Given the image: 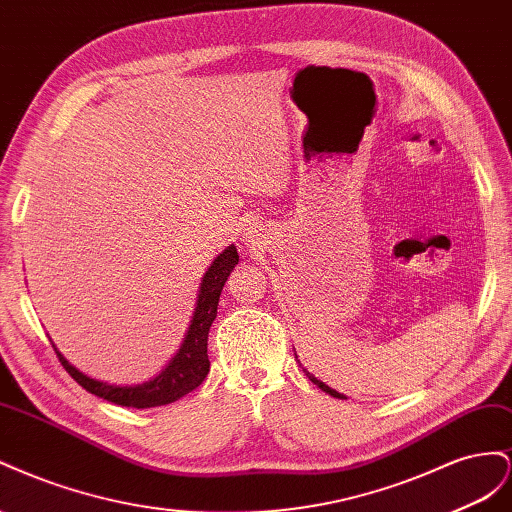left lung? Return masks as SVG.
<instances>
[{"instance_id":"obj_1","label":"left lung","mask_w":512,"mask_h":512,"mask_svg":"<svg viewBox=\"0 0 512 512\" xmlns=\"http://www.w3.org/2000/svg\"><path fill=\"white\" fill-rule=\"evenodd\" d=\"M296 358H298V356H296ZM304 373H306V375H309V379H311V382H313V384H315L317 388H321V390H324V392H328V394H330V397H337V399H345L341 392H337V390H332V388H330V386H326L324 382H319V379H317V377H313V375H311L309 371H306V369H304Z\"/></svg>"}]
</instances>
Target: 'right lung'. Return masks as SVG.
<instances>
[{
	"mask_svg": "<svg viewBox=\"0 0 512 512\" xmlns=\"http://www.w3.org/2000/svg\"><path fill=\"white\" fill-rule=\"evenodd\" d=\"M236 264H238L236 246H229L225 253H221L212 261V266L208 268L206 276H203L201 281L191 328L186 332L180 352L175 354V358L169 362V367L156 379H152V382L141 384V386H111L105 382H98V379H92L83 375L81 371H77L55 349L62 367L70 373V377L75 379L81 388L115 405L145 410V407H158V405L178 401L180 397H184V394L195 390L210 371L208 334H210L212 321L216 317L218 298H221L227 276L233 268H236Z\"/></svg>",
	"mask_w": 512,
	"mask_h": 512,
	"instance_id": "1",
	"label": "right lung"
}]
</instances>
